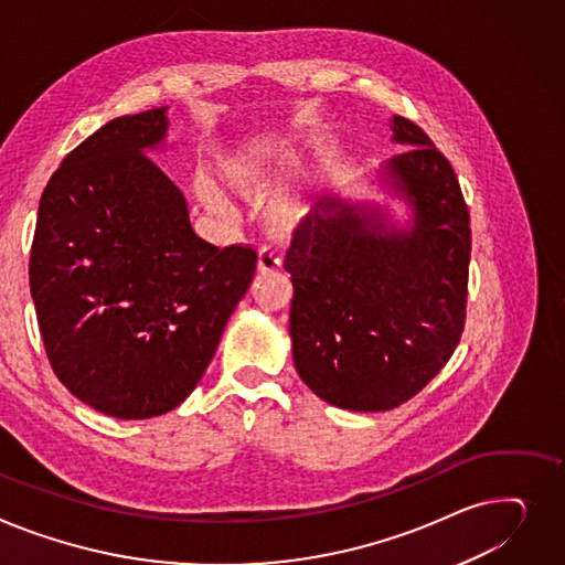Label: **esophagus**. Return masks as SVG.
I'll use <instances>...</instances> for the list:
<instances>
[{
  "label": "esophagus",
  "mask_w": 565,
  "mask_h": 565,
  "mask_svg": "<svg viewBox=\"0 0 565 565\" xmlns=\"http://www.w3.org/2000/svg\"><path fill=\"white\" fill-rule=\"evenodd\" d=\"M281 266V258L273 247H263L258 252V273H275Z\"/></svg>",
  "instance_id": "obj_1"
}]
</instances>
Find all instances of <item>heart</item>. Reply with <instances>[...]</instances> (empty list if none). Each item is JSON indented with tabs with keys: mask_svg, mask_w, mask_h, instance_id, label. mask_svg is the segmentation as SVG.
I'll return each mask as SVG.
<instances>
[{
	"mask_svg": "<svg viewBox=\"0 0 565 565\" xmlns=\"http://www.w3.org/2000/svg\"><path fill=\"white\" fill-rule=\"evenodd\" d=\"M290 157H292V149L254 147V149H243V152L222 157L217 163V170H220L222 179L227 181L236 193H241L245 198L266 195L275 188L277 179L286 170ZM195 195L209 211L227 213V202H224V198L220 195V191L211 181L198 179ZM297 217H299V206L290 200L275 204L270 211V222L277 230H288L290 224H295Z\"/></svg>",
	"mask_w": 565,
	"mask_h": 565,
	"instance_id": "1",
	"label": "heart"
}]
</instances>
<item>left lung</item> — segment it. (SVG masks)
Wrapping results in <instances>:
<instances>
[{
	"label": "left lung",
	"mask_w": 565,
	"mask_h": 565,
	"mask_svg": "<svg viewBox=\"0 0 565 565\" xmlns=\"http://www.w3.org/2000/svg\"><path fill=\"white\" fill-rule=\"evenodd\" d=\"M404 154L388 172L413 204V227L331 200L297 222L284 258L292 279V361L324 402L391 411L416 397L455 354L468 307L470 211L431 138L393 118Z\"/></svg>",
	"instance_id": "obj_1"
}]
</instances>
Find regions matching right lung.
I'll return each instance as SVG.
<instances>
[{"mask_svg":"<svg viewBox=\"0 0 565 565\" xmlns=\"http://www.w3.org/2000/svg\"><path fill=\"white\" fill-rule=\"evenodd\" d=\"M166 108L110 120L50 177L29 254L43 345L61 384L99 413L154 418L193 393L258 254L215 247L145 154Z\"/></svg>","mask_w":565,"mask_h":565,"instance_id":"right-lung-1","label":"right lung"}]
</instances>
